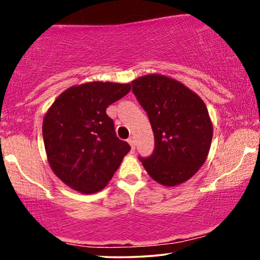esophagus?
<instances>
[{"mask_svg":"<svg viewBox=\"0 0 260 260\" xmlns=\"http://www.w3.org/2000/svg\"><path fill=\"white\" fill-rule=\"evenodd\" d=\"M127 143L130 144L131 150H135V147H136V142H135V138H134V137H129V138H127Z\"/></svg>","mask_w":260,"mask_h":260,"instance_id":"34e87169","label":"esophagus"}]
</instances>
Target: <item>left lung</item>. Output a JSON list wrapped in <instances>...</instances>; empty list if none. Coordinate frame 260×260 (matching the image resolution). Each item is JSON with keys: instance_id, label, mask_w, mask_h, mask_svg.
Here are the masks:
<instances>
[{"instance_id": "1", "label": "left lung", "mask_w": 260, "mask_h": 260, "mask_svg": "<svg viewBox=\"0 0 260 260\" xmlns=\"http://www.w3.org/2000/svg\"><path fill=\"white\" fill-rule=\"evenodd\" d=\"M131 84L155 136V150L141 158L142 165L163 186L186 182L211 149L213 124L206 104L186 85L163 74H147Z\"/></svg>"}]
</instances>
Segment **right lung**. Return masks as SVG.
<instances>
[{"instance_id":"add662e5","label":"right lung","mask_w":260,"mask_h":260,"mask_svg":"<svg viewBox=\"0 0 260 260\" xmlns=\"http://www.w3.org/2000/svg\"><path fill=\"white\" fill-rule=\"evenodd\" d=\"M131 85L91 81L62 92L42 122L46 155L53 173L83 194L102 190L130 145L116 136L106 108L129 93Z\"/></svg>"}]
</instances>
